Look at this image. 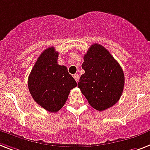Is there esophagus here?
Instances as JSON below:
<instances>
[{
  "label": "esophagus",
  "mask_w": 150,
  "mask_h": 150,
  "mask_svg": "<svg viewBox=\"0 0 150 150\" xmlns=\"http://www.w3.org/2000/svg\"><path fill=\"white\" fill-rule=\"evenodd\" d=\"M73 77H74V79H75V81H79V75H74V76H73Z\"/></svg>",
  "instance_id": "1"
}]
</instances>
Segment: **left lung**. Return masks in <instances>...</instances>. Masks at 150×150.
Instances as JSON below:
<instances>
[{
	"instance_id": "left-lung-1",
	"label": "left lung",
	"mask_w": 150,
	"mask_h": 150,
	"mask_svg": "<svg viewBox=\"0 0 150 150\" xmlns=\"http://www.w3.org/2000/svg\"><path fill=\"white\" fill-rule=\"evenodd\" d=\"M85 73L78 87L92 108L109 109L117 103L123 91L125 77L118 62L103 46L93 44L84 55Z\"/></svg>"
}]
</instances>
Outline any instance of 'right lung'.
<instances>
[{
    "label": "right lung",
    "instance_id": "add662e5",
    "mask_svg": "<svg viewBox=\"0 0 150 150\" xmlns=\"http://www.w3.org/2000/svg\"><path fill=\"white\" fill-rule=\"evenodd\" d=\"M58 52L51 47L44 51L28 77L29 92L34 100L51 112L60 110L77 83L64 65L58 64Z\"/></svg>",
    "mask_w": 150,
    "mask_h": 150
}]
</instances>
